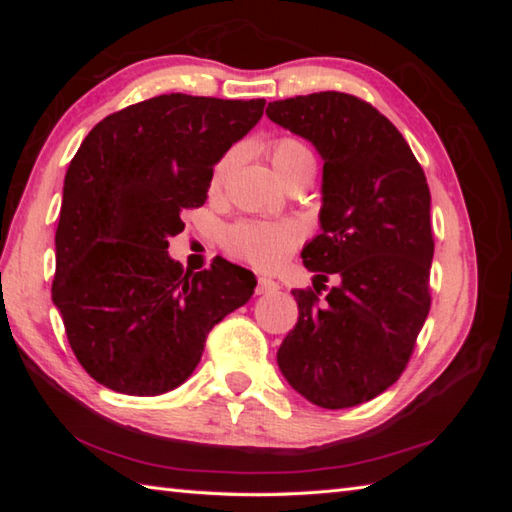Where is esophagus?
I'll list each match as a JSON object with an SVG mask.
<instances>
[{
	"label": "esophagus",
	"instance_id": "34e87169",
	"mask_svg": "<svg viewBox=\"0 0 512 512\" xmlns=\"http://www.w3.org/2000/svg\"><path fill=\"white\" fill-rule=\"evenodd\" d=\"M280 289V284H277L275 280H271V277H259L257 280V293L262 296V293H273Z\"/></svg>",
	"mask_w": 512,
	"mask_h": 512
}]
</instances>
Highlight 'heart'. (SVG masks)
Here are the masks:
<instances>
[{
    "label": "heart",
    "instance_id": "b5f03b06",
    "mask_svg": "<svg viewBox=\"0 0 512 512\" xmlns=\"http://www.w3.org/2000/svg\"><path fill=\"white\" fill-rule=\"evenodd\" d=\"M268 158H271L275 171L280 173L284 183H291L293 178L302 173L314 171V153L296 135H277L266 146ZM239 153L232 149L223 153L219 162L212 169L210 187L212 192H221L225 180L230 178L235 169ZM302 228L293 221H239L225 232V246L235 257L246 259L262 271H273L282 266L291 257L293 250L300 246Z\"/></svg>",
    "mask_w": 512,
    "mask_h": 512
}]
</instances>
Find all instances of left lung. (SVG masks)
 <instances>
[{
    "instance_id": "left-lung-1",
    "label": "left lung",
    "mask_w": 512,
    "mask_h": 512,
    "mask_svg": "<svg viewBox=\"0 0 512 512\" xmlns=\"http://www.w3.org/2000/svg\"><path fill=\"white\" fill-rule=\"evenodd\" d=\"M266 115L325 160L323 232L302 250L314 289L293 291L298 323L277 366L311 404L350 409L400 379L429 316V185L402 133L354 94L273 101ZM332 274L340 284L320 301Z\"/></svg>"
}]
</instances>
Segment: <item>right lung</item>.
<instances>
[{
	"label": "right lung",
	"instance_id": "1",
	"mask_svg": "<svg viewBox=\"0 0 512 512\" xmlns=\"http://www.w3.org/2000/svg\"><path fill=\"white\" fill-rule=\"evenodd\" d=\"M264 106L160 94L101 119L69 162L51 300L76 359L110 391L151 397L180 386L210 329L253 296L246 268L221 259L189 273L167 248Z\"/></svg>",
	"mask_w": 512,
	"mask_h": 512
}]
</instances>
